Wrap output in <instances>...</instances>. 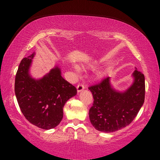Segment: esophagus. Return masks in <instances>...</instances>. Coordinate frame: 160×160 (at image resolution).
<instances>
[{
    "label": "esophagus",
    "mask_w": 160,
    "mask_h": 160,
    "mask_svg": "<svg viewBox=\"0 0 160 160\" xmlns=\"http://www.w3.org/2000/svg\"><path fill=\"white\" fill-rule=\"evenodd\" d=\"M84 88H85V87H84V84H78L77 86V92H80L82 91Z\"/></svg>",
    "instance_id": "esophagus-1"
}]
</instances>
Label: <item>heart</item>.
<instances>
[{
  "label": "heart",
  "mask_w": 160,
  "mask_h": 160,
  "mask_svg": "<svg viewBox=\"0 0 160 160\" xmlns=\"http://www.w3.org/2000/svg\"><path fill=\"white\" fill-rule=\"evenodd\" d=\"M74 68H75L76 69V71H80V68L79 67H78V65H74Z\"/></svg>",
  "instance_id": "heart-1"
}]
</instances>
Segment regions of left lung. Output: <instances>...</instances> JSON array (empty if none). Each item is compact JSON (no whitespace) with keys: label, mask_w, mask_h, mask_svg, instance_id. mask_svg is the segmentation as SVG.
I'll return each instance as SVG.
<instances>
[{"label":"left lung","mask_w":160,"mask_h":160,"mask_svg":"<svg viewBox=\"0 0 160 160\" xmlns=\"http://www.w3.org/2000/svg\"><path fill=\"white\" fill-rule=\"evenodd\" d=\"M132 76V84L124 91L117 90L110 77L89 87L94 98L89 120L97 130L115 132L129 125L137 116L145 99V77L137 68Z\"/></svg>","instance_id":"1"}]
</instances>
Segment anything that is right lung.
<instances>
[{"mask_svg": "<svg viewBox=\"0 0 160 160\" xmlns=\"http://www.w3.org/2000/svg\"><path fill=\"white\" fill-rule=\"evenodd\" d=\"M35 53L22 60L15 77L16 98L25 117L43 130L54 128L63 117L65 102L77 93L76 87L65 80L58 65L41 78L30 75Z\"/></svg>", "mask_w": 160, "mask_h": 160, "instance_id": "1", "label": "right lung"}]
</instances>
